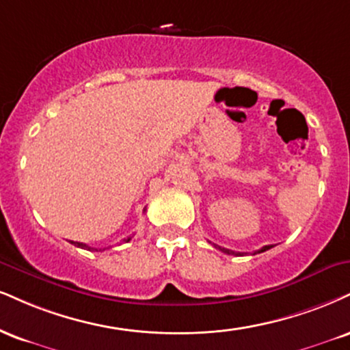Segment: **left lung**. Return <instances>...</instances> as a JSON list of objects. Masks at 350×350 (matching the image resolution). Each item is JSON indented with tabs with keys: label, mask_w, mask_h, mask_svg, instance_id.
I'll return each instance as SVG.
<instances>
[{
	"label": "left lung",
	"mask_w": 350,
	"mask_h": 350,
	"mask_svg": "<svg viewBox=\"0 0 350 350\" xmlns=\"http://www.w3.org/2000/svg\"><path fill=\"white\" fill-rule=\"evenodd\" d=\"M215 247H218V250L220 251H223V252H226V254H237V256H243V252H233V251H230V250H225V247H221V246H217L215 244ZM272 246H264V247H260L259 251H256V252H264V251H267V250H271Z\"/></svg>",
	"instance_id": "8db88e82"
}]
</instances>
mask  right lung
Listing matches in <instances>:
<instances>
[{
	"instance_id": "right-lung-1",
	"label": "right lung",
	"mask_w": 350,
	"mask_h": 350,
	"mask_svg": "<svg viewBox=\"0 0 350 350\" xmlns=\"http://www.w3.org/2000/svg\"><path fill=\"white\" fill-rule=\"evenodd\" d=\"M125 241H130V238L125 239ZM71 243H73L75 246H78V247H84V250H91L90 246H86V244H83V243H75V241H71Z\"/></svg>"
}]
</instances>
